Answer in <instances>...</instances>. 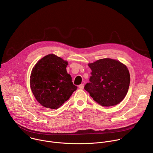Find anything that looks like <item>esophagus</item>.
<instances>
[{"mask_svg": "<svg viewBox=\"0 0 153 153\" xmlns=\"http://www.w3.org/2000/svg\"><path fill=\"white\" fill-rule=\"evenodd\" d=\"M84 84H81L79 85V88L80 89H83L84 88Z\"/></svg>", "mask_w": 153, "mask_h": 153, "instance_id": "34e87169", "label": "esophagus"}]
</instances>
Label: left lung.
Listing matches in <instances>:
<instances>
[{
	"label": "left lung",
	"mask_w": 153,
	"mask_h": 153,
	"mask_svg": "<svg viewBox=\"0 0 153 153\" xmlns=\"http://www.w3.org/2000/svg\"><path fill=\"white\" fill-rule=\"evenodd\" d=\"M88 65L91 76L84 89L94 101L102 106L110 107L124 100L130 82V73L126 65L111 58L100 59Z\"/></svg>",
	"instance_id": "obj_1"
}]
</instances>
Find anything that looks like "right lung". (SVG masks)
I'll use <instances>...</instances> for the list:
<instances>
[{
  "label": "right lung",
  "instance_id": "add662e5",
  "mask_svg": "<svg viewBox=\"0 0 153 153\" xmlns=\"http://www.w3.org/2000/svg\"><path fill=\"white\" fill-rule=\"evenodd\" d=\"M68 62L49 54L36 63L30 76V86L37 101L43 107L57 109L67 101L77 87L68 74Z\"/></svg>",
  "mask_w": 153,
  "mask_h": 153
}]
</instances>
